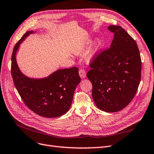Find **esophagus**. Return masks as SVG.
Masks as SVG:
<instances>
[{
    "label": "esophagus",
    "instance_id": "obj_1",
    "mask_svg": "<svg viewBox=\"0 0 154 154\" xmlns=\"http://www.w3.org/2000/svg\"><path fill=\"white\" fill-rule=\"evenodd\" d=\"M79 74L82 78H85L86 77V72L84 69H80L79 71Z\"/></svg>",
    "mask_w": 154,
    "mask_h": 154
}]
</instances>
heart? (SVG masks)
<instances>
[{
  "mask_svg": "<svg viewBox=\"0 0 154 154\" xmlns=\"http://www.w3.org/2000/svg\"><path fill=\"white\" fill-rule=\"evenodd\" d=\"M90 41L87 42L85 44H80L76 45L75 47L73 49V53L76 55H82L85 54L87 50V45L89 44ZM101 41L97 40L96 43L94 44V45L91 49V50L88 51V53L85 55V60L87 62H90L92 60V58L94 57L96 55L97 50L100 48V46L101 45Z\"/></svg>",
  "mask_w": 154,
  "mask_h": 154,
  "instance_id": "obj_1",
  "label": "heart"
}]
</instances>
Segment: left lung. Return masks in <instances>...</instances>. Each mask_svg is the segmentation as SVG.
<instances>
[{
	"label": "left lung",
	"instance_id": "obj_1",
	"mask_svg": "<svg viewBox=\"0 0 154 154\" xmlns=\"http://www.w3.org/2000/svg\"><path fill=\"white\" fill-rule=\"evenodd\" d=\"M108 29L114 34L110 47L96 54L87 76L97 108L116 112L127 106L136 94L141 59L136 41L122 27L112 25Z\"/></svg>",
	"mask_w": 154,
	"mask_h": 154
}]
</instances>
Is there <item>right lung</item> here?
Segmentation results:
<instances>
[{
	"instance_id": "add662e5",
	"label": "right lung",
	"mask_w": 154,
	"mask_h": 154,
	"mask_svg": "<svg viewBox=\"0 0 154 154\" xmlns=\"http://www.w3.org/2000/svg\"><path fill=\"white\" fill-rule=\"evenodd\" d=\"M32 32H26L13 48L11 72L14 84L22 100L32 112L45 118L60 117L69 110L74 91L81 81L78 68L59 69L42 79L26 76L18 67L16 53L22 41Z\"/></svg>"
}]
</instances>
